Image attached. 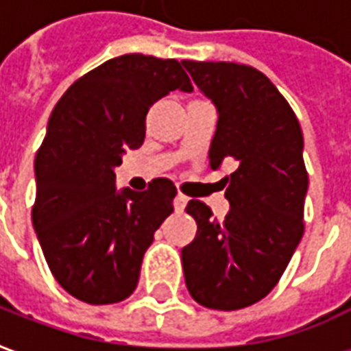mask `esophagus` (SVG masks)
Instances as JSON below:
<instances>
[{
  "label": "esophagus",
  "instance_id": "34e87169",
  "mask_svg": "<svg viewBox=\"0 0 351 351\" xmlns=\"http://www.w3.org/2000/svg\"><path fill=\"white\" fill-rule=\"evenodd\" d=\"M173 205H175L176 213H182L184 208H186V205H188V197L182 195V193H178L175 197V201H173Z\"/></svg>",
  "mask_w": 351,
  "mask_h": 351
}]
</instances>
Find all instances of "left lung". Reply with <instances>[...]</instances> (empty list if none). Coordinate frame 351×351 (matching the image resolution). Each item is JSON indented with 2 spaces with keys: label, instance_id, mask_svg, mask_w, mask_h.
Returning a JSON list of instances; mask_svg holds the SVG:
<instances>
[{
  "label": "left lung",
  "instance_id": "obj_1",
  "mask_svg": "<svg viewBox=\"0 0 351 351\" xmlns=\"http://www.w3.org/2000/svg\"><path fill=\"white\" fill-rule=\"evenodd\" d=\"M193 82L218 110L210 169L233 160L223 178L229 213L213 218L191 199L197 235L182 248L190 295L206 308L239 310L276 286L301 243L308 175L297 116L271 80L250 65L184 60Z\"/></svg>",
  "mask_w": 351,
  "mask_h": 351
}]
</instances>
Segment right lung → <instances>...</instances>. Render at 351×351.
<instances>
[{"mask_svg":"<svg viewBox=\"0 0 351 351\" xmlns=\"http://www.w3.org/2000/svg\"><path fill=\"white\" fill-rule=\"evenodd\" d=\"M191 92L176 60L125 54L80 77L58 101L35 156L34 229L67 293L112 304L137 287L145 252L173 213L175 184L116 188L125 150L145 143L146 114L171 92Z\"/></svg>","mask_w":351,"mask_h":351,"instance_id":"obj_1","label":"right lung"}]
</instances>
